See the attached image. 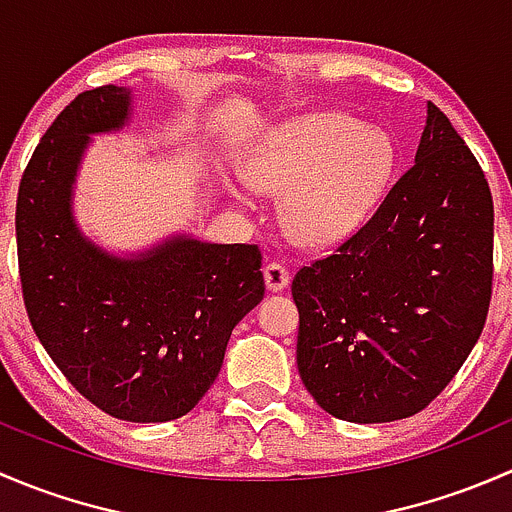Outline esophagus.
I'll return each instance as SVG.
<instances>
[{"label":"esophagus","mask_w":512,"mask_h":512,"mask_svg":"<svg viewBox=\"0 0 512 512\" xmlns=\"http://www.w3.org/2000/svg\"><path fill=\"white\" fill-rule=\"evenodd\" d=\"M289 282V270L282 262H270L265 265V285L270 292H282Z\"/></svg>","instance_id":"obj_1"}]
</instances>
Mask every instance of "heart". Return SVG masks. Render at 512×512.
<instances>
[{
  "instance_id": "obj_1",
  "label": "heart",
  "mask_w": 512,
  "mask_h": 512,
  "mask_svg": "<svg viewBox=\"0 0 512 512\" xmlns=\"http://www.w3.org/2000/svg\"><path fill=\"white\" fill-rule=\"evenodd\" d=\"M396 153L389 133L347 113H307L267 128L242 153L250 188L282 195L289 235L309 247L352 237L379 205Z\"/></svg>"
}]
</instances>
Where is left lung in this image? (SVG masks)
Wrapping results in <instances>:
<instances>
[{
    "mask_svg": "<svg viewBox=\"0 0 512 512\" xmlns=\"http://www.w3.org/2000/svg\"><path fill=\"white\" fill-rule=\"evenodd\" d=\"M493 285V198L471 148L426 103L414 165L334 255L294 275L297 366L334 418L426 409L476 347Z\"/></svg>",
    "mask_w": 512,
    "mask_h": 512,
    "instance_id": "left-lung-1",
    "label": "left lung"
}]
</instances>
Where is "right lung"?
Listing matches in <instances>:
<instances>
[{"label":"right lung","mask_w":512,"mask_h":512,"mask_svg":"<svg viewBox=\"0 0 512 512\" xmlns=\"http://www.w3.org/2000/svg\"><path fill=\"white\" fill-rule=\"evenodd\" d=\"M133 91H84L56 116L19 183L17 250L36 337L81 396L133 423L173 421L218 379L235 324L265 297L257 245L165 237L113 255L74 218L86 148L131 123Z\"/></svg>","instance_id":"add662e5"}]
</instances>
